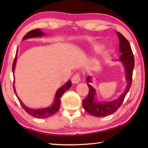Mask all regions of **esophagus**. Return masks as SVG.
Listing matches in <instances>:
<instances>
[{
    "label": "esophagus",
    "mask_w": 148,
    "mask_h": 148,
    "mask_svg": "<svg viewBox=\"0 0 148 148\" xmlns=\"http://www.w3.org/2000/svg\"><path fill=\"white\" fill-rule=\"evenodd\" d=\"M80 80H81L80 75H79V74H77V73L75 74L74 76H73V77H72L71 79L72 83L73 84H77L79 82Z\"/></svg>",
    "instance_id": "34e87169"
}]
</instances>
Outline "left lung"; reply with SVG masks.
I'll use <instances>...</instances> for the list:
<instances>
[{
  "label": "left lung",
  "instance_id": "1",
  "mask_svg": "<svg viewBox=\"0 0 148 148\" xmlns=\"http://www.w3.org/2000/svg\"><path fill=\"white\" fill-rule=\"evenodd\" d=\"M119 40V61L123 65L125 71V79L127 82L126 87L121 95L118 99L110 102H99L95 97L96 90L90 85L92 82V76L86 77L87 85L89 88V92L86 99L83 100V107L90 114L96 117H104L115 112L121 106L125 96L129 91L132 81V74L134 68V58L129 42L121 33L116 32Z\"/></svg>",
  "mask_w": 148,
  "mask_h": 148
}]
</instances>
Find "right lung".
I'll use <instances>...</instances> for the list:
<instances>
[{"label": "right lung", "mask_w": 148, "mask_h": 148, "mask_svg": "<svg viewBox=\"0 0 148 148\" xmlns=\"http://www.w3.org/2000/svg\"><path fill=\"white\" fill-rule=\"evenodd\" d=\"M44 35H45V34H44L43 32H42V30L40 29H37L31 30V31H30V32H28L26 35L24 36L23 38L22 39V40H25V39H27L29 38H34V37H42ZM16 60H17V52H16V56H15V58L14 60L13 64H12V72H13V73L14 72V69H15V67H16ZM71 85H72L71 81L69 80L67 83H66L65 84H64V85L60 88L57 91H56L54 100H53V102L51 106L48 107V108L37 109H34L28 108V107H27L23 103H22L20 98L18 97L16 93L14 85H13V89H14L17 98L19 100V102H20V104L21 105L22 107H23V108L25 109V111L28 113V114H29L30 115L33 116V117H35L36 118L42 119V118H46L50 117V116H51L53 114H55V113L58 111L60 109V107L61 97L65 91H67V90L70 88L71 87Z\"/></svg>", "instance_id": "1"}]
</instances>
